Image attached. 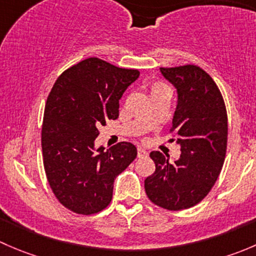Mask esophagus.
<instances>
[{
	"label": "esophagus",
	"mask_w": 256,
	"mask_h": 256,
	"mask_svg": "<svg viewBox=\"0 0 256 256\" xmlns=\"http://www.w3.org/2000/svg\"><path fill=\"white\" fill-rule=\"evenodd\" d=\"M138 157H144V156H147V154H148V152H147L144 147H138Z\"/></svg>",
	"instance_id": "obj_1"
}]
</instances>
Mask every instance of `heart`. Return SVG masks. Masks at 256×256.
Instances as JSON below:
<instances>
[{"label": "heart", "instance_id": "b5f03b06", "mask_svg": "<svg viewBox=\"0 0 256 256\" xmlns=\"http://www.w3.org/2000/svg\"><path fill=\"white\" fill-rule=\"evenodd\" d=\"M162 88H166V86H164V84H160V82H158V84H154V88H152V92H156V90L162 89Z\"/></svg>", "mask_w": 256, "mask_h": 256}]
</instances>
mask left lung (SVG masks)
Wrapping results in <instances>:
<instances>
[{"label": "left lung", "mask_w": 256, "mask_h": 256, "mask_svg": "<svg viewBox=\"0 0 256 256\" xmlns=\"http://www.w3.org/2000/svg\"><path fill=\"white\" fill-rule=\"evenodd\" d=\"M160 72L177 90L170 131L180 146V156L171 162L152 151L156 170L144 180V190L158 207L180 210L198 204L218 180L226 158L228 118L218 86L202 68L188 64Z\"/></svg>", "instance_id": "obj_1"}]
</instances>
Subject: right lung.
Returning <instances> with one entry per match:
<instances>
[{"mask_svg":"<svg viewBox=\"0 0 256 256\" xmlns=\"http://www.w3.org/2000/svg\"><path fill=\"white\" fill-rule=\"evenodd\" d=\"M140 76L136 69L88 58L54 82L42 126L43 164L56 200L78 214L98 213L112 200L114 180L138 156L131 142L95 147L98 128L118 118V100Z\"/></svg>","mask_w":256,"mask_h":256,"instance_id":"1","label":"right lung"}]
</instances>
